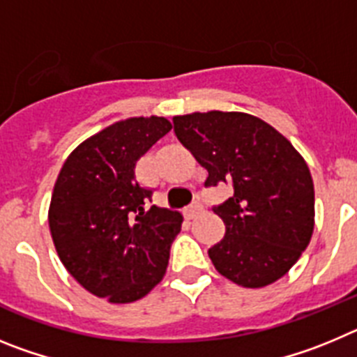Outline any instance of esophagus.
I'll return each instance as SVG.
<instances>
[{
  "label": "esophagus",
  "mask_w": 357,
  "mask_h": 357,
  "mask_svg": "<svg viewBox=\"0 0 357 357\" xmlns=\"http://www.w3.org/2000/svg\"><path fill=\"white\" fill-rule=\"evenodd\" d=\"M202 211H204V206H202L200 202H195L193 206H189L188 209H184V216L188 218V220H193V218H197Z\"/></svg>",
  "instance_id": "obj_1"
}]
</instances>
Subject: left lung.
<instances>
[{
    "label": "left lung",
    "instance_id": "obj_1",
    "mask_svg": "<svg viewBox=\"0 0 357 357\" xmlns=\"http://www.w3.org/2000/svg\"><path fill=\"white\" fill-rule=\"evenodd\" d=\"M173 130L209 172L206 188L229 184L234 195L213 211L225 236L209 248L218 272L245 288L286 275L309 245L314 188L293 144L263 119L245 112L175 116Z\"/></svg>",
    "mask_w": 357,
    "mask_h": 357
}]
</instances>
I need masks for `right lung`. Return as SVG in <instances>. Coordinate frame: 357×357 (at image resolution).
<instances>
[{
  "label": "right lung",
  "instance_id": "obj_1",
  "mask_svg": "<svg viewBox=\"0 0 357 357\" xmlns=\"http://www.w3.org/2000/svg\"><path fill=\"white\" fill-rule=\"evenodd\" d=\"M172 130L166 118H130L73 151L55 182L50 230L56 254L87 291L112 304L139 301L166 273L178 211L151 206L135 162Z\"/></svg>",
  "mask_w": 357,
  "mask_h": 357
}]
</instances>
